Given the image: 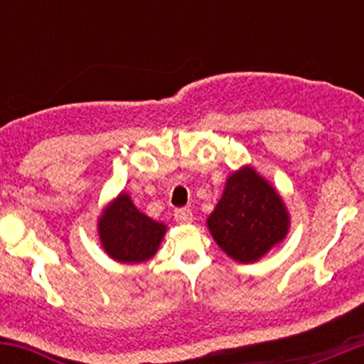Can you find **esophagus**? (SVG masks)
<instances>
[{"instance_id":"1","label":"esophagus","mask_w":364,"mask_h":364,"mask_svg":"<svg viewBox=\"0 0 364 364\" xmlns=\"http://www.w3.org/2000/svg\"><path fill=\"white\" fill-rule=\"evenodd\" d=\"M193 215L188 208H179L174 211V220L178 223H190L192 222Z\"/></svg>"}]
</instances>
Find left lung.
<instances>
[{"label":"left lung","instance_id":"obj_1","mask_svg":"<svg viewBox=\"0 0 364 364\" xmlns=\"http://www.w3.org/2000/svg\"><path fill=\"white\" fill-rule=\"evenodd\" d=\"M205 223L227 255L248 264L285 240L291 220L277 190L255 168L245 165L227 178L222 199Z\"/></svg>","mask_w":364,"mask_h":364}]
</instances>
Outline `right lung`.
Returning <instances> with one entry per match:
<instances>
[{
	"label": "right lung",
	"instance_id": "right-lung-1",
	"mask_svg": "<svg viewBox=\"0 0 364 364\" xmlns=\"http://www.w3.org/2000/svg\"><path fill=\"white\" fill-rule=\"evenodd\" d=\"M165 232L167 227L139 211L124 192L98 218L102 248L117 262L139 264L149 260L159 250Z\"/></svg>",
	"mask_w": 364,
	"mask_h": 364
}]
</instances>
